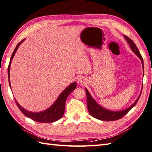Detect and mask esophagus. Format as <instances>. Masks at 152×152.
Listing matches in <instances>:
<instances>
[{
    "label": "esophagus",
    "instance_id": "esophagus-1",
    "mask_svg": "<svg viewBox=\"0 0 152 152\" xmlns=\"http://www.w3.org/2000/svg\"><path fill=\"white\" fill-rule=\"evenodd\" d=\"M86 79H85V77H83V76H80L78 78V80H77V82H78L79 84L83 85V84H84L85 83H86Z\"/></svg>",
    "mask_w": 152,
    "mask_h": 152
}]
</instances>
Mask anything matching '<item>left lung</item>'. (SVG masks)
<instances>
[{"label": "left lung", "mask_w": 152, "mask_h": 152, "mask_svg": "<svg viewBox=\"0 0 152 152\" xmlns=\"http://www.w3.org/2000/svg\"><path fill=\"white\" fill-rule=\"evenodd\" d=\"M125 39L126 40L127 42L129 44V47L131 48L132 50L134 51V53L137 56L140 60H141L142 65L143 67L144 70V62H143V58L140 55L139 50L137 48L134 42V41L127 36L124 35ZM86 90V97H87V106H88V110L89 113H90L92 117H94L96 119L101 120V121H116L118 119H121L122 117H124L126 114L128 113V112L130 110H132L134 107L135 106V104L137 102L138 100L140 97V95H141V92L137 99L135 102L131 105L129 108H126V110H124L123 111H118V112H113V111H111L106 110L104 108H102V106H99L95 100L91 97V95L89 93L87 89H85Z\"/></svg>", "instance_id": "left-lung-1"}]
</instances>
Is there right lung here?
<instances>
[{
  "instance_id": "right-lung-1",
  "label": "right lung",
  "mask_w": 152,
  "mask_h": 152,
  "mask_svg": "<svg viewBox=\"0 0 152 152\" xmlns=\"http://www.w3.org/2000/svg\"><path fill=\"white\" fill-rule=\"evenodd\" d=\"M24 40V39L21 40L20 42H19L17 44L10 58V61L8 65V80H9V84H10V88H11V84H10V71L11 62H12V59L14 57L15 54V52L17 50L18 46L20 45V44L23 42ZM76 86H77L76 82H74L70 85H69V86L66 88L60 95H59L56 101H55V102L49 108H48L47 110H44L41 112L35 113V112H28V111H27L26 110L22 108V106L19 105V104L17 102L15 99V101L18 108H19V110L21 111L22 113H23L24 115L30 118L31 119L36 122H39V123H53V122L59 120L62 116H63L64 113V110H65V103H66V99H67L68 95L70 94V93L76 88Z\"/></svg>"
}]
</instances>
